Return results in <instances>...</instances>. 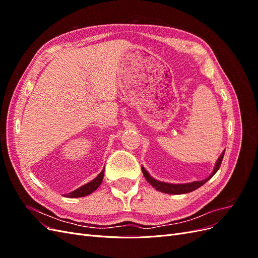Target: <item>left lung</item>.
<instances>
[{
    "label": "left lung",
    "mask_w": 258,
    "mask_h": 258,
    "mask_svg": "<svg viewBox=\"0 0 258 258\" xmlns=\"http://www.w3.org/2000/svg\"><path fill=\"white\" fill-rule=\"evenodd\" d=\"M224 154L225 151L221 154L220 157L216 160L215 162V166L214 169L212 171V173H211L207 178L202 179V181H195L191 183H183V184H173V183H166V182H161L158 181V179L154 178L150 173L147 172L146 169L144 167H142V172L144 177L146 178V181L150 183L155 189H157L158 191L161 192H165V194H170V195H182V194H187V192H190L196 190L199 187H201L204 184H206L209 179L212 177L216 172L217 170L220 169L221 167V163L223 161V157H224Z\"/></svg>",
    "instance_id": "1"
}]
</instances>
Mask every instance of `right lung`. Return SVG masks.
I'll return each mask as SVG.
<instances>
[{
  "label": "right lung",
  "mask_w": 258,
  "mask_h": 258,
  "mask_svg": "<svg viewBox=\"0 0 258 258\" xmlns=\"http://www.w3.org/2000/svg\"><path fill=\"white\" fill-rule=\"evenodd\" d=\"M103 176H104V168L98 174L97 177H95V178L92 179V181H90L87 184H85V185L79 187V188L71 191V192L66 194V197H69V198H80V197L88 196V195H90L91 192L95 191L98 188V187L101 185V183H102Z\"/></svg>",
  "instance_id": "right-lung-1"
}]
</instances>
